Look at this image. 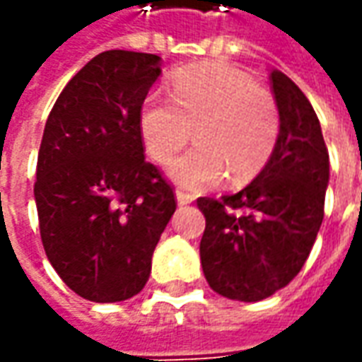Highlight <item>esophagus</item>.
Masks as SVG:
<instances>
[{"label": "esophagus", "mask_w": 362, "mask_h": 362, "mask_svg": "<svg viewBox=\"0 0 362 362\" xmlns=\"http://www.w3.org/2000/svg\"><path fill=\"white\" fill-rule=\"evenodd\" d=\"M175 199L179 205H189V203H193V201H195V197L189 195V193H185V191H179V189L175 191Z\"/></svg>", "instance_id": "obj_1"}]
</instances>
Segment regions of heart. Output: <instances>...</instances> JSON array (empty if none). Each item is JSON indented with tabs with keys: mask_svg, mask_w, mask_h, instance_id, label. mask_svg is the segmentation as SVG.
Here are the masks:
<instances>
[{
	"mask_svg": "<svg viewBox=\"0 0 362 362\" xmlns=\"http://www.w3.org/2000/svg\"><path fill=\"white\" fill-rule=\"evenodd\" d=\"M193 138L197 148L169 167L187 189L221 181L243 183L274 153L280 136L276 100L246 74L223 62L195 64L177 72L173 98L149 94L139 110V132L148 153L167 163Z\"/></svg>",
	"mask_w": 362,
	"mask_h": 362,
	"instance_id": "heart-1",
	"label": "heart"
}]
</instances>
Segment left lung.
Listing matches in <instances>:
<instances>
[{"label":"left lung","mask_w":362,"mask_h":362,"mask_svg":"<svg viewBox=\"0 0 362 362\" xmlns=\"http://www.w3.org/2000/svg\"><path fill=\"white\" fill-rule=\"evenodd\" d=\"M280 136L250 185L221 199L201 197V264L228 300L260 301L286 288L310 256L323 223L329 153L317 114L284 72H270Z\"/></svg>","instance_id":"1"}]
</instances>
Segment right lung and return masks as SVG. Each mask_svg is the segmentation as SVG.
<instances>
[{
	"label": "right lung",
	"mask_w": 362,
	"mask_h": 362,
	"mask_svg": "<svg viewBox=\"0 0 362 362\" xmlns=\"http://www.w3.org/2000/svg\"><path fill=\"white\" fill-rule=\"evenodd\" d=\"M157 54L106 51L64 86L45 124L35 203L47 258L81 298L114 303L144 290L173 187L146 161L139 110Z\"/></svg>",
	"instance_id": "add662e5"
}]
</instances>
